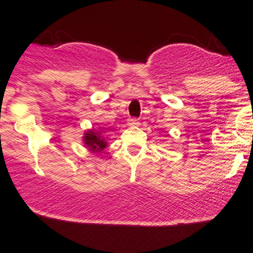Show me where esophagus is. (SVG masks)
Returning a JSON list of instances; mask_svg holds the SVG:
<instances>
[{
  "instance_id": "1",
  "label": "esophagus",
  "mask_w": 253,
  "mask_h": 253,
  "mask_svg": "<svg viewBox=\"0 0 253 253\" xmlns=\"http://www.w3.org/2000/svg\"><path fill=\"white\" fill-rule=\"evenodd\" d=\"M139 124V121L137 119H129L128 120V125L129 126H137Z\"/></svg>"
}]
</instances>
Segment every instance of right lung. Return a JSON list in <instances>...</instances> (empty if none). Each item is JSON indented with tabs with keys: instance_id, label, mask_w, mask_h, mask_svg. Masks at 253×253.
Listing matches in <instances>:
<instances>
[{
	"instance_id": "obj_1",
	"label": "right lung",
	"mask_w": 253,
	"mask_h": 253,
	"mask_svg": "<svg viewBox=\"0 0 253 253\" xmlns=\"http://www.w3.org/2000/svg\"><path fill=\"white\" fill-rule=\"evenodd\" d=\"M82 139H83L86 149L91 153H103V150L108 145L103 128H99L98 131L96 129H88V131L84 132Z\"/></svg>"
}]
</instances>
